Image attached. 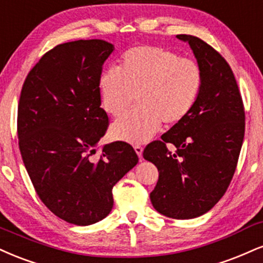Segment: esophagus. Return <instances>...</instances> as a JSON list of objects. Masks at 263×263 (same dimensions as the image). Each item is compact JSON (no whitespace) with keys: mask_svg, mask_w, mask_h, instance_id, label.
<instances>
[{"mask_svg":"<svg viewBox=\"0 0 263 263\" xmlns=\"http://www.w3.org/2000/svg\"><path fill=\"white\" fill-rule=\"evenodd\" d=\"M135 151L136 153H137V156L140 159H142V153H143V148L141 147V145H135Z\"/></svg>","mask_w":263,"mask_h":263,"instance_id":"1","label":"esophagus"}]
</instances>
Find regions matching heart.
Instances as JSON below:
<instances>
[{"instance_id": "1", "label": "heart", "mask_w": 263, "mask_h": 263, "mask_svg": "<svg viewBox=\"0 0 263 263\" xmlns=\"http://www.w3.org/2000/svg\"><path fill=\"white\" fill-rule=\"evenodd\" d=\"M202 71L191 59L158 46H137L122 56L120 68L110 67L98 82L101 104L112 116H120L137 96L138 109L116 120L112 138L140 144L162 127L186 118L200 94Z\"/></svg>"}]
</instances>
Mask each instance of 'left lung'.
I'll use <instances>...</instances> for the list:
<instances>
[{
    "mask_svg": "<svg viewBox=\"0 0 263 263\" xmlns=\"http://www.w3.org/2000/svg\"><path fill=\"white\" fill-rule=\"evenodd\" d=\"M187 43L202 71L195 105L175 123L163 141L145 147L143 158L158 167L159 179L151 192L157 212L174 219H191L214 207L232 181L245 134V111L235 77L213 47L192 35ZM177 148L172 154L166 148Z\"/></svg>",
    "mask_w": 263,
    "mask_h": 263,
    "instance_id": "1",
    "label": "left lung"
}]
</instances>
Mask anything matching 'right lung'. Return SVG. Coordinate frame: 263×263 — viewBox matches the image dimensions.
Returning <instances> with one entry per match:
<instances>
[{
	"label": "right lung",
	"mask_w": 263,
	"mask_h": 263,
	"mask_svg": "<svg viewBox=\"0 0 263 263\" xmlns=\"http://www.w3.org/2000/svg\"><path fill=\"white\" fill-rule=\"evenodd\" d=\"M115 47L76 40L46 52L28 73L18 105L23 163L43 203L66 222L90 226L112 210V187L138 163L125 142L91 154L107 128L98 82Z\"/></svg>",
	"instance_id": "add662e5"
}]
</instances>
